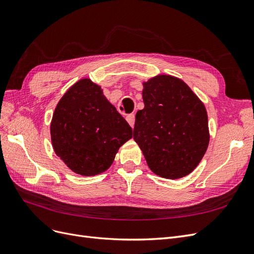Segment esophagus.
<instances>
[{
  "label": "esophagus",
  "instance_id": "1",
  "mask_svg": "<svg viewBox=\"0 0 254 254\" xmlns=\"http://www.w3.org/2000/svg\"><path fill=\"white\" fill-rule=\"evenodd\" d=\"M126 119L128 122V125L133 127L134 125H135V115H134V114H128V115L126 117Z\"/></svg>",
  "mask_w": 254,
  "mask_h": 254
}]
</instances>
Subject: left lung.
Masks as SVG:
<instances>
[{"mask_svg": "<svg viewBox=\"0 0 254 254\" xmlns=\"http://www.w3.org/2000/svg\"><path fill=\"white\" fill-rule=\"evenodd\" d=\"M143 110L136 114L133 137L153 173L168 179L189 175L206 153L208 115L182 79L158 75L143 82Z\"/></svg>", "mask_w": 254, "mask_h": 254, "instance_id": "8db88e82", "label": "left lung"}]
</instances>
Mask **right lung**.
<instances>
[{
	"mask_svg": "<svg viewBox=\"0 0 254 254\" xmlns=\"http://www.w3.org/2000/svg\"><path fill=\"white\" fill-rule=\"evenodd\" d=\"M54 151L72 172L95 176L108 170L132 127L105 96L101 86L83 78L57 104L51 122Z\"/></svg>",
	"mask_w": 254,
	"mask_h": 254,
	"instance_id": "obj_1",
	"label": "right lung"
}]
</instances>
